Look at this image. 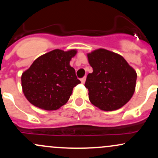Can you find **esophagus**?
Masks as SVG:
<instances>
[{
    "label": "esophagus",
    "instance_id": "obj_1",
    "mask_svg": "<svg viewBox=\"0 0 158 158\" xmlns=\"http://www.w3.org/2000/svg\"><path fill=\"white\" fill-rule=\"evenodd\" d=\"M85 81H86V77H83L82 79H81V82L82 83V84H85Z\"/></svg>",
    "mask_w": 158,
    "mask_h": 158
}]
</instances>
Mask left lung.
<instances>
[{
  "instance_id": "8db88e82",
  "label": "left lung",
  "mask_w": 158,
  "mask_h": 158,
  "mask_svg": "<svg viewBox=\"0 0 158 158\" xmlns=\"http://www.w3.org/2000/svg\"><path fill=\"white\" fill-rule=\"evenodd\" d=\"M87 56L93 68L85 84L90 102L106 111L122 108L135 91V69L122 56L106 49H97Z\"/></svg>"
}]
</instances>
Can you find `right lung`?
Wrapping results in <instances>:
<instances>
[{
  "label": "right lung",
  "instance_id": "1",
  "mask_svg": "<svg viewBox=\"0 0 158 158\" xmlns=\"http://www.w3.org/2000/svg\"><path fill=\"white\" fill-rule=\"evenodd\" d=\"M76 49L52 50L38 57L21 75V87L27 100L38 108L57 110L68 102L77 79L71 59Z\"/></svg>",
  "mask_w": 158,
  "mask_h": 158
}]
</instances>
